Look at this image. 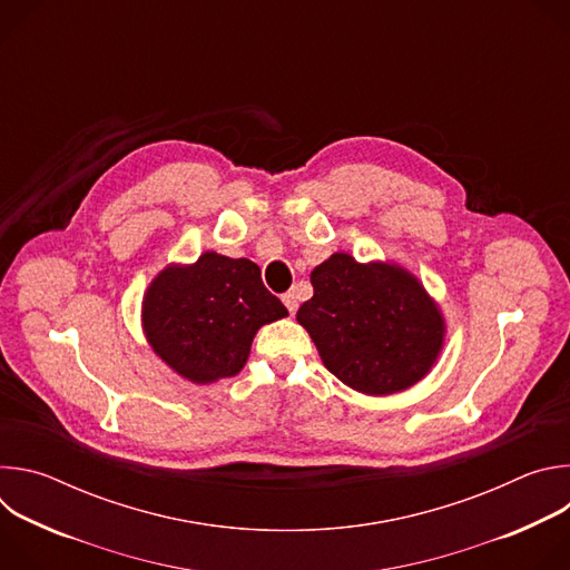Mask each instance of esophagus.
I'll use <instances>...</instances> for the list:
<instances>
[{"mask_svg": "<svg viewBox=\"0 0 570 570\" xmlns=\"http://www.w3.org/2000/svg\"><path fill=\"white\" fill-rule=\"evenodd\" d=\"M284 304H286V308H288V313L293 315L295 311H297V295H295V291H288V293H284Z\"/></svg>", "mask_w": 570, "mask_h": 570, "instance_id": "obj_1", "label": "esophagus"}]
</instances>
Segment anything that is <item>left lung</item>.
I'll list each match as a JSON object with an SVG mask.
<instances>
[{"mask_svg": "<svg viewBox=\"0 0 570 570\" xmlns=\"http://www.w3.org/2000/svg\"><path fill=\"white\" fill-rule=\"evenodd\" d=\"M297 311L317 354L356 392L385 396L422 381L444 345V317L415 275L336 253L311 273Z\"/></svg>", "mask_w": 570, "mask_h": 570, "instance_id": "obj_1", "label": "left lung"}]
</instances>
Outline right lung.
<instances>
[{
	"label": "right lung",
	"instance_id": "add662e5",
	"mask_svg": "<svg viewBox=\"0 0 570 570\" xmlns=\"http://www.w3.org/2000/svg\"><path fill=\"white\" fill-rule=\"evenodd\" d=\"M286 315V306L264 286L257 264L218 253H205L189 266H167L141 302L153 352L198 385L238 374L255 334Z\"/></svg>",
	"mask_w": 570,
	"mask_h": 570
}]
</instances>
